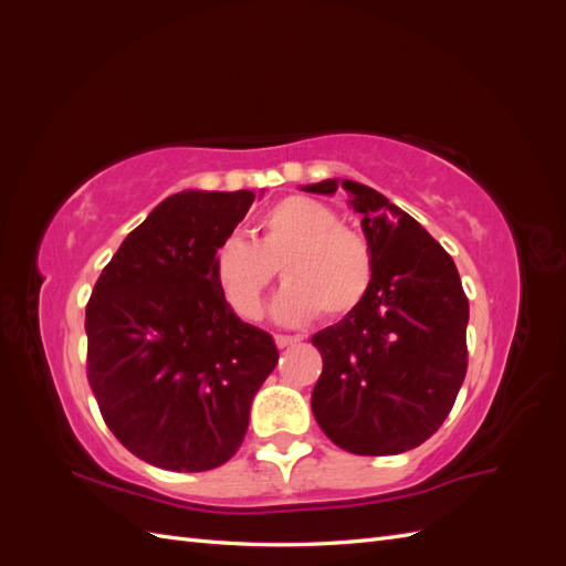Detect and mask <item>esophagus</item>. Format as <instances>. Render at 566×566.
I'll return each mask as SVG.
<instances>
[{
    "label": "esophagus",
    "mask_w": 566,
    "mask_h": 566,
    "mask_svg": "<svg viewBox=\"0 0 566 566\" xmlns=\"http://www.w3.org/2000/svg\"><path fill=\"white\" fill-rule=\"evenodd\" d=\"M300 339H302V335H276V345H279V349H285V347L297 345Z\"/></svg>",
    "instance_id": "esophagus-1"
}]
</instances>
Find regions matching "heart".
<instances>
[{"label":"heart","mask_w":566,"mask_h":566,"mask_svg":"<svg viewBox=\"0 0 566 566\" xmlns=\"http://www.w3.org/2000/svg\"><path fill=\"white\" fill-rule=\"evenodd\" d=\"M281 269L287 281L276 297V316L297 323L323 312L352 314L373 283V250L366 238L339 224L314 198L290 196L254 224L252 241L229 235L212 254V279L235 316L256 321L264 295Z\"/></svg>","instance_id":"1"}]
</instances>
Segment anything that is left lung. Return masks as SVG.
<instances>
[{"mask_svg":"<svg viewBox=\"0 0 566 566\" xmlns=\"http://www.w3.org/2000/svg\"><path fill=\"white\" fill-rule=\"evenodd\" d=\"M373 250L366 300L312 337L323 373L314 418L335 447L394 455L420 447L447 420L468 373L470 304L451 254L373 188L342 181ZM337 181L304 191L333 196Z\"/></svg>","mask_w":566,"mask_h":566,"instance_id":"obj_1","label":"left lung"}]
</instances>
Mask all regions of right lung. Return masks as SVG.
<instances>
[{"instance_id":"add662e5","label":"right lung","mask_w":566,"mask_h":566,"mask_svg":"<svg viewBox=\"0 0 566 566\" xmlns=\"http://www.w3.org/2000/svg\"><path fill=\"white\" fill-rule=\"evenodd\" d=\"M252 200V191L169 196L125 238L87 302V380L101 416L156 468L224 465L279 364L273 337L238 318L212 279L217 245Z\"/></svg>"}]
</instances>
